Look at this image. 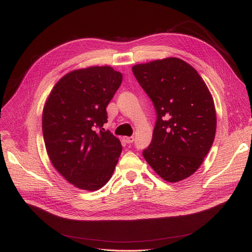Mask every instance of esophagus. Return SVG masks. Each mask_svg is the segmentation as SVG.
<instances>
[{"mask_svg": "<svg viewBox=\"0 0 252 252\" xmlns=\"http://www.w3.org/2000/svg\"><path fill=\"white\" fill-rule=\"evenodd\" d=\"M123 140H124V142H126V144H130V143L134 142V137H124Z\"/></svg>", "mask_w": 252, "mask_h": 252, "instance_id": "1", "label": "esophagus"}]
</instances>
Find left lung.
<instances>
[{
    "mask_svg": "<svg viewBox=\"0 0 252 252\" xmlns=\"http://www.w3.org/2000/svg\"><path fill=\"white\" fill-rule=\"evenodd\" d=\"M131 69L157 115L144 158L164 181L176 183L192 176L216 136L217 114L207 86L190 64L175 57Z\"/></svg>",
    "mask_w": 252,
    "mask_h": 252,
    "instance_id": "1",
    "label": "left lung"
}]
</instances>
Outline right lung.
Instances as JSON below:
<instances>
[{
	"label": "right lung",
	"mask_w": 252,
	"mask_h": 252,
	"mask_svg": "<svg viewBox=\"0 0 252 252\" xmlns=\"http://www.w3.org/2000/svg\"><path fill=\"white\" fill-rule=\"evenodd\" d=\"M122 82L123 74L110 66L76 69L60 78L47 99L46 150L53 166L76 188L96 191L113 174L123 147L102 126Z\"/></svg>",
	"instance_id": "right-lung-1"
}]
</instances>
